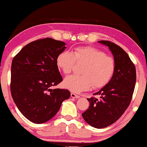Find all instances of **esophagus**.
<instances>
[{"label": "esophagus", "instance_id": "34e87169", "mask_svg": "<svg viewBox=\"0 0 147 147\" xmlns=\"http://www.w3.org/2000/svg\"><path fill=\"white\" fill-rule=\"evenodd\" d=\"M71 98H76V99H78V98H80V96L77 95V94H76L75 93H73V92H72V93H71Z\"/></svg>", "mask_w": 147, "mask_h": 147}]
</instances>
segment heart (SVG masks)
Wrapping results in <instances>:
<instances>
[{
    "instance_id": "b5f03b06",
    "label": "heart",
    "mask_w": 147,
    "mask_h": 147,
    "mask_svg": "<svg viewBox=\"0 0 147 147\" xmlns=\"http://www.w3.org/2000/svg\"><path fill=\"white\" fill-rule=\"evenodd\" d=\"M75 61L85 63L82 75H71L64 80V86L76 93L92 87L95 89L106 86L113 76L115 63L103 51L94 47H78L72 51H63L57 55L56 65L64 74L71 71Z\"/></svg>"
}]
</instances>
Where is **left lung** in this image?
<instances>
[{
	"mask_svg": "<svg viewBox=\"0 0 147 147\" xmlns=\"http://www.w3.org/2000/svg\"><path fill=\"white\" fill-rule=\"evenodd\" d=\"M98 43L108 46L114 56L115 69L110 82L92 97L88 109L82 114L84 120L96 128L111 125L119 119L131 101L135 87L136 75L134 63L123 49L108 41Z\"/></svg>",
	"mask_w": 147,
	"mask_h": 147,
	"instance_id": "8db88e82",
	"label": "left lung"
}]
</instances>
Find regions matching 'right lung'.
<instances>
[{
    "label": "right lung",
    "mask_w": 147,
    "mask_h": 147,
    "mask_svg": "<svg viewBox=\"0 0 147 147\" xmlns=\"http://www.w3.org/2000/svg\"><path fill=\"white\" fill-rule=\"evenodd\" d=\"M65 48L64 42L45 38L27 44L13 58L12 98L22 114L33 123L51 119L70 97L69 90L51 89L63 80L56 59Z\"/></svg>",
    "instance_id": "1"
}]
</instances>
